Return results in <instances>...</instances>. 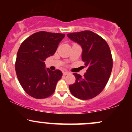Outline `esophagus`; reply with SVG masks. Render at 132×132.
Returning a JSON list of instances; mask_svg holds the SVG:
<instances>
[{
  "instance_id": "34e87169",
  "label": "esophagus",
  "mask_w": 132,
  "mask_h": 132,
  "mask_svg": "<svg viewBox=\"0 0 132 132\" xmlns=\"http://www.w3.org/2000/svg\"><path fill=\"white\" fill-rule=\"evenodd\" d=\"M69 74H70V72H68V71H64V72H63V75L64 76L69 75Z\"/></svg>"
}]
</instances>
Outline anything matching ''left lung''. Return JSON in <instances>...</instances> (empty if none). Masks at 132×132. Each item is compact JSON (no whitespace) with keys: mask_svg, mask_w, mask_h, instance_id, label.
<instances>
[{"mask_svg":"<svg viewBox=\"0 0 132 132\" xmlns=\"http://www.w3.org/2000/svg\"><path fill=\"white\" fill-rule=\"evenodd\" d=\"M67 36L81 46L82 60L87 68L83 77L73 74L76 81L69 86V90L79 99H92L102 91L111 74L113 61L109 46L102 37L91 31L71 33Z\"/></svg>","mask_w":132,"mask_h":132,"instance_id":"left-lung-1","label":"left lung"}]
</instances>
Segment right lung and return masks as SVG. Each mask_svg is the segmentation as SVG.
Listing matches in <instances>:
<instances>
[{
	"instance_id": "obj_1",
	"label": "right lung",
	"mask_w": 132,
	"mask_h": 132,
	"mask_svg": "<svg viewBox=\"0 0 132 132\" xmlns=\"http://www.w3.org/2000/svg\"><path fill=\"white\" fill-rule=\"evenodd\" d=\"M65 34L39 31L21 44L16 54L15 71L20 84L35 99L48 97L54 93L63 73L46 68L45 61L56 51Z\"/></svg>"
}]
</instances>
